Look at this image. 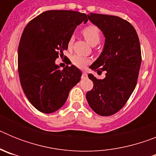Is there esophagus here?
Instances as JSON below:
<instances>
[{"mask_svg": "<svg viewBox=\"0 0 156 156\" xmlns=\"http://www.w3.org/2000/svg\"><path fill=\"white\" fill-rule=\"evenodd\" d=\"M87 76V72H86V71L83 72V73H82V78H86Z\"/></svg>", "mask_w": 156, "mask_h": 156, "instance_id": "esophagus-1", "label": "esophagus"}]
</instances>
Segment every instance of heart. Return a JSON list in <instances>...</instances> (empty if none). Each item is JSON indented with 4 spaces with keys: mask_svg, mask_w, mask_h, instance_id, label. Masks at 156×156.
<instances>
[{
    "mask_svg": "<svg viewBox=\"0 0 156 156\" xmlns=\"http://www.w3.org/2000/svg\"><path fill=\"white\" fill-rule=\"evenodd\" d=\"M82 34L84 37L85 40L87 41L90 45H96L98 44L101 40V30L98 27L94 25H89L85 28L83 29ZM73 37H69L68 41V48H71L73 44ZM72 63L78 68H84L90 62V59L89 58L83 57L80 55H75L72 57Z\"/></svg>",
    "mask_w": 156,
    "mask_h": 156,
    "instance_id": "1",
    "label": "heart"
}]
</instances>
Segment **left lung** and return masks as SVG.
Wrapping results in <instances>:
<instances>
[{"label": "left lung", "mask_w": 156, "mask_h": 156, "mask_svg": "<svg viewBox=\"0 0 156 156\" xmlns=\"http://www.w3.org/2000/svg\"><path fill=\"white\" fill-rule=\"evenodd\" d=\"M87 17L105 37L103 51L90 68L98 74L105 71V77L99 80L88 74L94 87L86 98L96 113L108 116L125 105L137 85L141 64L140 41L133 26L122 18L95 13Z\"/></svg>", "instance_id": "1"}]
</instances>
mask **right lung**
<instances>
[{"instance_id": "right-lung-1", "label": "right lung", "mask_w": 156, "mask_h": 156, "mask_svg": "<svg viewBox=\"0 0 156 156\" xmlns=\"http://www.w3.org/2000/svg\"><path fill=\"white\" fill-rule=\"evenodd\" d=\"M86 14L69 10L47 11L32 19L22 34L18 71L25 94L38 111L51 113L65 104L81 72L72 65L63 69L56 58L68 49V41Z\"/></svg>"}]
</instances>
